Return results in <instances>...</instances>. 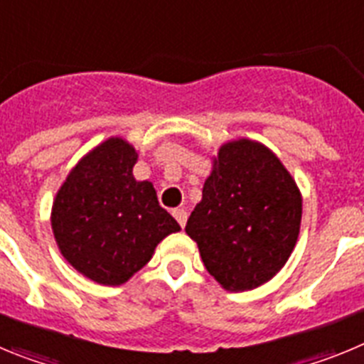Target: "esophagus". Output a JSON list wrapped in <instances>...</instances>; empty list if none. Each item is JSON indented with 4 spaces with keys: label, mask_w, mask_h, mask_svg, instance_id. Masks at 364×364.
Returning <instances> with one entry per match:
<instances>
[{
    "label": "esophagus",
    "mask_w": 364,
    "mask_h": 364,
    "mask_svg": "<svg viewBox=\"0 0 364 364\" xmlns=\"http://www.w3.org/2000/svg\"><path fill=\"white\" fill-rule=\"evenodd\" d=\"M173 217L176 218V222H178L180 226L184 228L186 222H188V211H186L184 208H176V210H173Z\"/></svg>",
    "instance_id": "esophagus-1"
}]
</instances>
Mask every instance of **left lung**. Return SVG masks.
Returning a JSON list of instances; mask_svg holds the SVG:
<instances>
[{
	"instance_id": "obj_1",
	"label": "left lung",
	"mask_w": 364,
	"mask_h": 364,
	"mask_svg": "<svg viewBox=\"0 0 364 364\" xmlns=\"http://www.w3.org/2000/svg\"><path fill=\"white\" fill-rule=\"evenodd\" d=\"M302 197L264 144H222L186 224L205 269L228 291L259 288L281 272L297 244Z\"/></svg>"
}]
</instances>
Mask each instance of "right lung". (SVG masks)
<instances>
[{
  "mask_svg": "<svg viewBox=\"0 0 364 364\" xmlns=\"http://www.w3.org/2000/svg\"><path fill=\"white\" fill-rule=\"evenodd\" d=\"M136 160L127 140L107 138L70 169L53 202L50 226L60 252L98 284L127 282L159 242L180 231L149 180L134 178Z\"/></svg>",
  "mask_w": 364,
  "mask_h": 364,
  "instance_id": "obj_1",
  "label": "right lung"
}]
</instances>
